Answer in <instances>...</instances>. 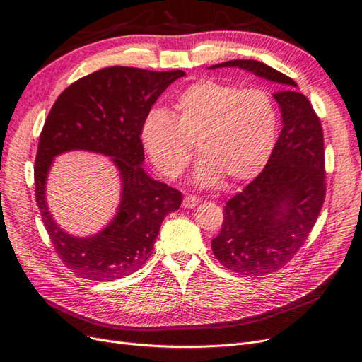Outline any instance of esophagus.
I'll use <instances>...</instances> for the list:
<instances>
[{
	"instance_id": "34e87169",
	"label": "esophagus",
	"mask_w": 362,
	"mask_h": 362,
	"mask_svg": "<svg viewBox=\"0 0 362 362\" xmlns=\"http://www.w3.org/2000/svg\"><path fill=\"white\" fill-rule=\"evenodd\" d=\"M199 204V199L194 197V195H187V197L183 199V208H195V206Z\"/></svg>"
}]
</instances>
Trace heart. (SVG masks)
Returning <instances> with one entry per match:
<instances>
[{
	"instance_id": "b5f03b06",
	"label": "heart",
	"mask_w": 362,
	"mask_h": 362,
	"mask_svg": "<svg viewBox=\"0 0 362 362\" xmlns=\"http://www.w3.org/2000/svg\"><path fill=\"white\" fill-rule=\"evenodd\" d=\"M175 113L154 107L141 126V141L151 163L165 179L187 170L194 142L200 159L194 182L211 187L253 179L276 141L277 112L273 98L257 88L243 89L226 81L203 78L175 97Z\"/></svg>"
}]
</instances>
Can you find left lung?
<instances>
[{
  "mask_svg": "<svg viewBox=\"0 0 362 362\" xmlns=\"http://www.w3.org/2000/svg\"><path fill=\"white\" fill-rule=\"evenodd\" d=\"M236 66L285 85L273 95L282 112L281 135L265 168L226 203L212 252L227 270L244 276L274 273L303 247L326 197L325 141L320 118L296 81L257 60H229Z\"/></svg>",
  "mask_w": 362,
  "mask_h": 362,
  "instance_id": "8db88e82",
  "label": "left lung"
}]
</instances>
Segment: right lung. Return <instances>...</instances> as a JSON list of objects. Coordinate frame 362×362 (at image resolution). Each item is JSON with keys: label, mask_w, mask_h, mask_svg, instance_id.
<instances>
[{"label": "right lung", "mask_w": 362, "mask_h": 362, "mask_svg": "<svg viewBox=\"0 0 362 362\" xmlns=\"http://www.w3.org/2000/svg\"><path fill=\"white\" fill-rule=\"evenodd\" d=\"M183 76L180 69L103 68L74 81L51 107L35 160L36 203L56 253L74 274L107 282L135 273L153 253L165 216L180 208L182 192L151 179L142 168L141 126L162 92ZM71 149L112 157L123 185L116 218L88 239L60 230L45 200L52 159Z\"/></svg>", "instance_id": "1"}]
</instances>
